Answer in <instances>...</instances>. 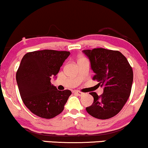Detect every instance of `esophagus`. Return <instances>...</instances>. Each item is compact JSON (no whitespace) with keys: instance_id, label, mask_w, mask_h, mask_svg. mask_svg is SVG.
<instances>
[{"instance_id":"obj_1","label":"esophagus","mask_w":148,"mask_h":148,"mask_svg":"<svg viewBox=\"0 0 148 148\" xmlns=\"http://www.w3.org/2000/svg\"><path fill=\"white\" fill-rule=\"evenodd\" d=\"M75 93H77V94L78 95H79V96H81V95H83L84 94V93H82V92L79 91H75Z\"/></svg>"}]
</instances>
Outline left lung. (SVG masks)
<instances>
[{
	"label": "left lung",
	"mask_w": 148,
	"mask_h": 148,
	"mask_svg": "<svg viewBox=\"0 0 148 148\" xmlns=\"http://www.w3.org/2000/svg\"><path fill=\"white\" fill-rule=\"evenodd\" d=\"M83 53L91 62L95 73L93 79L98 81L104 90L101 95L90 93L94 100L86 107V112L96 119H111L121 112L129 98L133 82L132 69L118 50L100 48L84 50Z\"/></svg>",
	"instance_id": "1"
}]
</instances>
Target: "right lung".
Wrapping results in <instances>:
<instances>
[{"mask_svg":"<svg viewBox=\"0 0 148 148\" xmlns=\"http://www.w3.org/2000/svg\"><path fill=\"white\" fill-rule=\"evenodd\" d=\"M69 55V51L43 50L29 52L22 58L16 79L23 102L36 116L50 119L64 110L71 91H59L50 80Z\"/></svg>","mask_w":148,"mask_h":148,"instance_id":"obj_1","label":"right lung"}]
</instances>
